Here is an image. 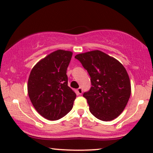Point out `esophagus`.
Masks as SVG:
<instances>
[{
	"label": "esophagus",
	"instance_id": "1",
	"mask_svg": "<svg viewBox=\"0 0 153 153\" xmlns=\"http://www.w3.org/2000/svg\"><path fill=\"white\" fill-rule=\"evenodd\" d=\"M77 92H78V93L79 94H82V89L81 88H78V90H77Z\"/></svg>",
	"mask_w": 153,
	"mask_h": 153
}]
</instances>
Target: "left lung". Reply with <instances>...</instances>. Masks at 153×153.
<instances>
[{
    "label": "left lung",
    "instance_id": "8db88e82",
    "mask_svg": "<svg viewBox=\"0 0 153 153\" xmlns=\"http://www.w3.org/2000/svg\"><path fill=\"white\" fill-rule=\"evenodd\" d=\"M90 76L91 87L84 92L92 115L104 121H111L122 113L131 96V82L123 65L99 50L75 56Z\"/></svg>",
    "mask_w": 153,
    "mask_h": 153
}]
</instances>
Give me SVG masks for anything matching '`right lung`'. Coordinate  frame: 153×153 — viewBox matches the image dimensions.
<instances>
[{
  "label": "right lung",
  "mask_w": 153,
  "mask_h": 153,
  "mask_svg": "<svg viewBox=\"0 0 153 153\" xmlns=\"http://www.w3.org/2000/svg\"><path fill=\"white\" fill-rule=\"evenodd\" d=\"M73 53L57 50L33 67L28 79L27 91L32 105L40 115L60 119L72 109L76 94L68 85L67 68Z\"/></svg>",
  "instance_id": "right-lung-1"
}]
</instances>
